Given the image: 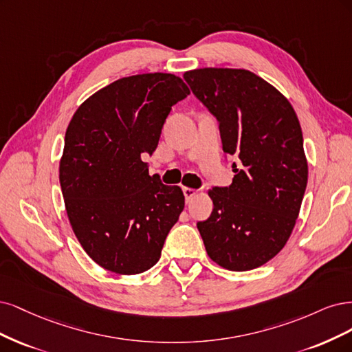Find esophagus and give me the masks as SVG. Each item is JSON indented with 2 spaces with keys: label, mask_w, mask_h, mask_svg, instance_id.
Listing matches in <instances>:
<instances>
[{
  "label": "esophagus",
  "mask_w": 352,
  "mask_h": 352,
  "mask_svg": "<svg viewBox=\"0 0 352 352\" xmlns=\"http://www.w3.org/2000/svg\"><path fill=\"white\" fill-rule=\"evenodd\" d=\"M183 192H184V197H186V201H190L192 197L196 196V190L195 188H190V187H183Z\"/></svg>",
  "instance_id": "1"
}]
</instances>
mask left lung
Here are the masks:
<instances>
[{
    "mask_svg": "<svg viewBox=\"0 0 352 352\" xmlns=\"http://www.w3.org/2000/svg\"><path fill=\"white\" fill-rule=\"evenodd\" d=\"M191 92L218 120L225 155L243 166L228 187H213V210L197 230L214 263L244 272L287 244L307 187L309 166L296 111L278 89L241 69L184 73Z\"/></svg>",
    "mask_w": 352,
    "mask_h": 352,
    "instance_id": "obj_1",
    "label": "left lung"
}]
</instances>
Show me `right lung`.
Masks as SVG:
<instances>
[{"label": "right lung", "instance_id": "obj_1", "mask_svg": "<svg viewBox=\"0 0 352 352\" xmlns=\"http://www.w3.org/2000/svg\"><path fill=\"white\" fill-rule=\"evenodd\" d=\"M188 94L174 74H138L98 90L74 112L60 184L77 240L100 267L138 275L160 260L184 195L151 177L142 155L155 152L169 111Z\"/></svg>", "mask_w": 352, "mask_h": 352}]
</instances>
